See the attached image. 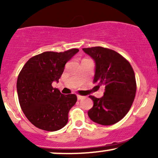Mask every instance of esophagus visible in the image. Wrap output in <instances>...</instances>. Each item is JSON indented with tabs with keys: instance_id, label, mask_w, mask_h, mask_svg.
Returning <instances> with one entry per match:
<instances>
[{
	"instance_id": "obj_1",
	"label": "esophagus",
	"mask_w": 158,
	"mask_h": 158,
	"mask_svg": "<svg viewBox=\"0 0 158 158\" xmlns=\"http://www.w3.org/2000/svg\"><path fill=\"white\" fill-rule=\"evenodd\" d=\"M85 97L84 96H81V95H77V99L78 100H80V99H84Z\"/></svg>"
}]
</instances>
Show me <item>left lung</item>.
Masks as SVG:
<instances>
[{
  "label": "left lung",
  "mask_w": 158,
  "mask_h": 158,
  "mask_svg": "<svg viewBox=\"0 0 158 158\" xmlns=\"http://www.w3.org/2000/svg\"><path fill=\"white\" fill-rule=\"evenodd\" d=\"M82 50L95 62L94 81L105 87L103 97L89 96L94 106L88 110V117L102 126L115 124L129 111L135 99L137 85L133 68L113 50L94 47Z\"/></svg>",
  "instance_id": "left-lung-1"
}]
</instances>
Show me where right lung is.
Returning <instances> with one entry per match:
<instances>
[{
    "instance_id": "add662e5",
    "label": "right lung",
    "mask_w": 158,
    "mask_h": 158,
    "mask_svg": "<svg viewBox=\"0 0 158 158\" xmlns=\"http://www.w3.org/2000/svg\"><path fill=\"white\" fill-rule=\"evenodd\" d=\"M79 52H44L30 58L23 67L17 80V92L23 114L40 129L55 131L65 126L68 113L76 104L75 94H61L52 83L58 82L65 64Z\"/></svg>"
}]
</instances>
